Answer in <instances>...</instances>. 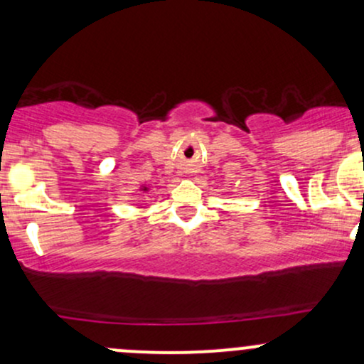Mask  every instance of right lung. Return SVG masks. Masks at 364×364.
Wrapping results in <instances>:
<instances>
[{"instance_id": "obj_1", "label": "right lung", "mask_w": 364, "mask_h": 364, "mask_svg": "<svg viewBox=\"0 0 364 364\" xmlns=\"http://www.w3.org/2000/svg\"><path fill=\"white\" fill-rule=\"evenodd\" d=\"M139 191H141V193H144V194H148L149 193V187L141 186V187H139ZM139 208H142V206H139Z\"/></svg>"}]
</instances>
